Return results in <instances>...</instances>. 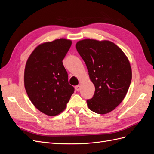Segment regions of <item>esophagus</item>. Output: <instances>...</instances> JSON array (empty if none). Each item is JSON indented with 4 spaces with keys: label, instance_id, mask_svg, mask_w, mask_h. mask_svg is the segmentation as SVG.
Wrapping results in <instances>:
<instances>
[{
    "label": "esophagus",
    "instance_id": "obj_1",
    "mask_svg": "<svg viewBox=\"0 0 154 154\" xmlns=\"http://www.w3.org/2000/svg\"><path fill=\"white\" fill-rule=\"evenodd\" d=\"M75 89H76V91H80V89H81V86L80 85H76V87H75Z\"/></svg>",
    "mask_w": 154,
    "mask_h": 154
}]
</instances>
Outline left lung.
<instances>
[{
  "label": "left lung",
  "mask_w": 154,
  "mask_h": 154,
  "mask_svg": "<svg viewBox=\"0 0 154 154\" xmlns=\"http://www.w3.org/2000/svg\"><path fill=\"white\" fill-rule=\"evenodd\" d=\"M76 48L95 86L92 98L87 100L88 107L97 114L110 112L122 103L131 83L128 58L109 40L84 39L78 41Z\"/></svg>",
  "instance_id": "1"
}]
</instances>
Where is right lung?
I'll return each mask as SVG.
<instances>
[{
  "mask_svg": "<svg viewBox=\"0 0 154 154\" xmlns=\"http://www.w3.org/2000/svg\"><path fill=\"white\" fill-rule=\"evenodd\" d=\"M71 44V40L64 38L41 44L26 62L24 87L27 96L37 109L48 116L61 113L74 93L62 62Z\"/></svg>",
  "mask_w": 154,
  "mask_h": 154,
  "instance_id": "1",
  "label": "right lung"
}]
</instances>
